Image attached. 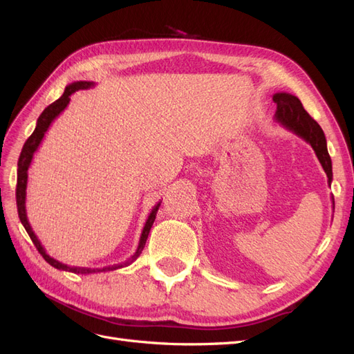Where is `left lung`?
<instances>
[{
  "mask_svg": "<svg viewBox=\"0 0 354 354\" xmlns=\"http://www.w3.org/2000/svg\"><path fill=\"white\" fill-rule=\"evenodd\" d=\"M273 102L276 103L274 121L285 127L286 130L292 131L298 137H301L310 146L319 159L320 165L325 169L328 177V185L332 183V162L328 153L326 138L320 125L310 116L303 108L301 102L295 95L289 93H276L273 94ZM332 208H335L334 198H332Z\"/></svg>",
  "mask_w": 354,
  "mask_h": 354,
  "instance_id": "8db88e82",
  "label": "left lung"
}]
</instances>
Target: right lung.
I'll return each instance as SVG.
<instances>
[{
    "instance_id": "1",
    "label": "right lung",
    "mask_w": 354,
    "mask_h": 354,
    "mask_svg": "<svg viewBox=\"0 0 354 354\" xmlns=\"http://www.w3.org/2000/svg\"><path fill=\"white\" fill-rule=\"evenodd\" d=\"M90 87H94V82H90V81H77V82H72L69 84L68 87L65 88V93L62 94V97L57 99L55 103H51L50 106H47V108L44 109V112H42L38 118L37 121V127L34 133L30 134V137L26 140V143L24 145V149H22V153H20V158H19V162H17V187H16V202H17V212H19V218L20 221H22L25 230L28 232L29 238L32 239V242H34V245L37 246L38 252L44 257V260L55 267V269H59V270H65V272H71V273H77V274H90V273H100V272H111V270H116V269H122V267H127L130 266L133 261L137 260V257L142 254L145 245H146V241H147V236H149V232H151V227L152 224L156 218V212L159 209V205L160 202H158L156 205L152 208L151 214H149V217L145 223V227L142 230V234H140V241H138V246L137 250L134 252V255H131V259H128L127 261L121 263V264H113V266H108V267H103V269H90V267H75V266H68L65 263H60L59 260L53 259V257H50L44 246L41 245L39 239L37 238V234L34 233V230H32L30 224L28 221V216H26V186H28V169L30 167V162H32V158H34V153L38 151V147L42 142V138H44V134L47 133V130L50 128L51 122L56 120V118L66 109V106L69 104L71 102V95L78 91V90H85V88H90Z\"/></svg>"
}]
</instances>
